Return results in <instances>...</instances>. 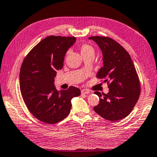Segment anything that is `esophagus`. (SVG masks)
<instances>
[{"instance_id": "1", "label": "esophagus", "mask_w": 157, "mask_h": 157, "mask_svg": "<svg viewBox=\"0 0 157 157\" xmlns=\"http://www.w3.org/2000/svg\"><path fill=\"white\" fill-rule=\"evenodd\" d=\"M81 93L82 94H87L90 93V91L88 90H86V89H82L81 90Z\"/></svg>"}]
</instances>
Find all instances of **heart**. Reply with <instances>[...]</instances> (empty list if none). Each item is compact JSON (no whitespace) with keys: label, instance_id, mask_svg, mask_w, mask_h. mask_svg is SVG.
Returning a JSON list of instances; mask_svg holds the SVG:
<instances>
[{"label":"heart","instance_id":"1","mask_svg":"<svg viewBox=\"0 0 157 157\" xmlns=\"http://www.w3.org/2000/svg\"><path fill=\"white\" fill-rule=\"evenodd\" d=\"M80 52L82 56L94 54V50L93 46L88 44H83L80 47Z\"/></svg>","mask_w":157,"mask_h":157}]
</instances>
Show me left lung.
Instances as JSON below:
<instances>
[{"label":"left lung","instance_id":"left-lung-1","mask_svg":"<svg viewBox=\"0 0 157 157\" xmlns=\"http://www.w3.org/2000/svg\"><path fill=\"white\" fill-rule=\"evenodd\" d=\"M88 39L98 45L103 56V66L97 77L109 82L108 93L94 92L100 102L94 110L107 121H119L129 114L139 99L140 84L136 69L130 55L114 40L99 36Z\"/></svg>","mask_w":157,"mask_h":157}]
</instances>
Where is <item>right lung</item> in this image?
I'll list each match as a JSON object with an SVG mask.
<instances>
[{
	"label": "right lung",
	"mask_w": 157,
	"mask_h": 157,
	"mask_svg": "<svg viewBox=\"0 0 157 157\" xmlns=\"http://www.w3.org/2000/svg\"><path fill=\"white\" fill-rule=\"evenodd\" d=\"M75 37L50 36L29 52L21 64L20 87L30 112L39 121L54 124L65 118L71 109V100L78 97V88L58 91L54 86L56 71L62 69L64 58Z\"/></svg>",
	"instance_id": "add662e5"
}]
</instances>
